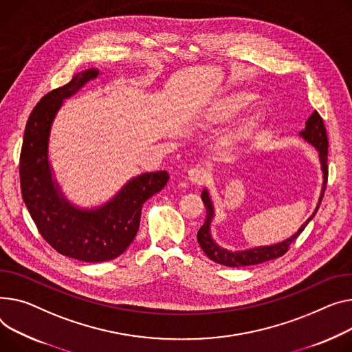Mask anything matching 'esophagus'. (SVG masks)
<instances>
[{
	"mask_svg": "<svg viewBox=\"0 0 352 352\" xmlns=\"http://www.w3.org/2000/svg\"><path fill=\"white\" fill-rule=\"evenodd\" d=\"M208 178V173L201 167H194L188 170V179L192 184H202Z\"/></svg>",
	"mask_w": 352,
	"mask_h": 352,
	"instance_id": "obj_1",
	"label": "esophagus"
}]
</instances>
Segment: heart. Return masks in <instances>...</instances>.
Listing matches in <instances>:
<instances>
[{
  "instance_id": "1",
  "label": "heart",
  "mask_w": 352,
  "mask_h": 352,
  "mask_svg": "<svg viewBox=\"0 0 352 352\" xmlns=\"http://www.w3.org/2000/svg\"><path fill=\"white\" fill-rule=\"evenodd\" d=\"M257 96L249 90H233L226 95L210 102L204 110V122L209 124H223L232 122L233 119L243 113L252 103H254ZM239 133L232 131L222 138V147L232 148L238 143Z\"/></svg>"
}]
</instances>
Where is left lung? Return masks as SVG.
Here are the masks:
<instances>
[{"label": "left lung", "mask_w": 352, "mask_h": 352, "mask_svg": "<svg viewBox=\"0 0 352 352\" xmlns=\"http://www.w3.org/2000/svg\"><path fill=\"white\" fill-rule=\"evenodd\" d=\"M298 137H301L304 142H307L311 144L317 153H318V160H320V167L322 173V185H321V194L317 202L316 209L313 210V214L307 218V221L304 222L296 233L282 242H277L273 245H265V246H254L243 250H229L222 246H219L215 239L212 238V233H210V223H212L215 218V206L212 202V197H210L208 188H204L201 192V198L204 201L205 209H206V218L204 225L199 228L197 233V239L204 250V253L209 257L210 261H214L219 265L228 266V267H243V266H252V265H259L272 259H276V257L283 256L287 252V248L290 243L300 235V233L304 230V228L307 226V223L314 218L317 214V210L320 208L324 191H325V184H327V177H329V168H327V155H329V140H327V133L325 127L322 123L321 116L317 111H313L311 116L307 119L306 126L298 133Z\"/></svg>", "instance_id": "1"}]
</instances>
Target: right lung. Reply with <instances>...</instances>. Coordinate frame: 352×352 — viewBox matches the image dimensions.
I'll list each match as a JSON object with an SVG mask.
<instances>
[{"label":"right lung","mask_w":352,"mask_h":352,"mask_svg":"<svg viewBox=\"0 0 352 352\" xmlns=\"http://www.w3.org/2000/svg\"><path fill=\"white\" fill-rule=\"evenodd\" d=\"M99 76L96 67L82 70L41 99L30 114L19 158L22 199L39 233L60 254L87 263L111 261L129 248L137 235L143 204L170 179L167 171L138 174L109 201L90 208L66 198L50 158L52 126L63 102Z\"/></svg>","instance_id":"add662e5"}]
</instances>
